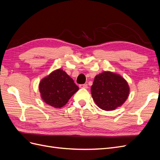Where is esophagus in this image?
I'll list each match as a JSON object with an SVG mask.
<instances>
[{
  "mask_svg": "<svg viewBox=\"0 0 160 160\" xmlns=\"http://www.w3.org/2000/svg\"><path fill=\"white\" fill-rule=\"evenodd\" d=\"M79 88H80L87 89V88H88V85H87V84H81V85H79Z\"/></svg>",
  "mask_w": 160,
  "mask_h": 160,
  "instance_id": "esophagus-1",
  "label": "esophagus"
}]
</instances>
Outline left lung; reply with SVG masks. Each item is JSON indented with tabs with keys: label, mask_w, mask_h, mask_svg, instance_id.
<instances>
[{
	"label": "left lung",
	"mask_w": 160,
	"mask_h": 160,
	"mask_svg": "<svg viewBox=\"0 0 160 160\" xmlns=\"http://www.w3.org/2000/svg\"><path fill=\"white\" fill-rule=\"evenodd\" d=\"M91 91L92 98L99 108L111 111L119 107L126 101L129 88L122 77L105 71L95 76Z\"/></svg>",
	"instance_id": "obj_1"
}]
</instances>
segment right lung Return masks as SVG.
<instances>
[{"instance_id": "right-lung-1", "label": "right lung", "mask_w": 160, "mask_h": 160, "mask_svg": "<svg viewBox=\"0 0 160 160\" xmlns=\"http://www.w3.org/2000/svg\"><path fill=\"white\" fill-rule=\"evenodd\" d=\"M78 90L74 81L61 69L52 72L39 83L42 100L55 108L64 106Z\"/></svg>"}]
</instances>
